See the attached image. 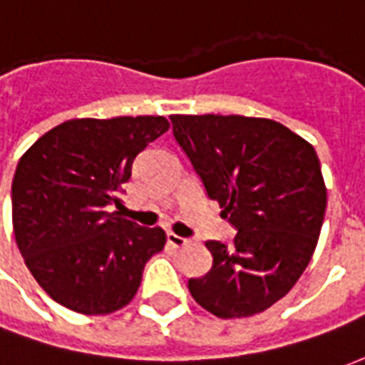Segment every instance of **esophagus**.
<instances>
[{"mask_svg": "<svg viewBox=\"0 0 365 365\" xmlns=\"http://www.w3.org/2000/svg\"><path fill=\"white\" fill-rule=\"evenodd\" d=\"M168 245L172 246V248H185V246L190 245V240L187 238H182L178 237V235H174V232H168Z\"/></svg>", "mask_w": 365, "mask_h": 365, "instance_id": "obj_1", "label": "esophagus"}]
</instances>
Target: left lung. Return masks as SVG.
<instances>
[{"label": "left lung", "instance_id": "1", "mask_svg": "<svg viewBox=\"0 0 365 365\" xmlns=\"http://www.w3.org/2000/svg\"><path fill=\"white\" fill-rule=\"evenodd\" d=\"M170 119L207 195L238 230L230 245L207 242L213 266L190 279L191 297L219 319L262 313L289 293L319 242L327 185L313 144L262 117Z\"/></svg>", "mask_w": 365, "mask_h": 365}]
</instances>
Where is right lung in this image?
Returning a JSON list of instances; mask_svg holds the SVG:
<instances>
[{"label": "right lung", "instance_id": "obj_1", "mask_svg": "<svg viewBox=\"0 0 365 365\" xmlns=\"http://www.w3.org/2000/svg\"><path fill=\"white\" fill-rule=\"evenodd\" d=\"M170 128L160 115L72 119L21 156L11 185L15 242L36 283L82 314L128 305L166 232L123 219L111 205L133 162Z\"/></svg>", "mask_w": 365, "mask_h": 365}]
</instances>
